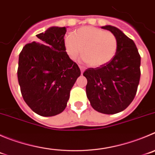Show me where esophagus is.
Returning <instances> with one entry per match:
<instances>
[{"instance_id": "obj_1", "label": "esophagus", "mask_w": 155, "mask_h": 155, "mask_svg": "<svg viewBox=\"0 0 155 155\" xmlns=\"http://www.w3.org/2000/svg\"><path fill=\"white\" fill-rule=\"evenodd\" d=\"M79 68H80V70H81V73H83V72H84L85 70V67H83V66H79Z\"/></svg>"}]
</instances>
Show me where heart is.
I'll return each instance as SVG.
<instances>
[{
	"instance_id": "1",
	"label": "heart",
	"mask_w": 155,
	"mask_h": 155,
	"mask_svg": "<svg viewBox=\"0 0 155 155\" xmlns=\"http://www.w3.org/2000/svg\"><path fill=\"white\" fill-rule=\"evenodd\" d=\"M64 47L72 60H77L82 53L88 64L96 68L112 61L118 51V42L112 32L86 26L78 29L73 36H66Z\"/></svg>"
}]
</instances>
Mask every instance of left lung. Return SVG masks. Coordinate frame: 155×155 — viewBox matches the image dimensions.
<instances>
[{
    "label": "left lung",
    "instance_id": "obj_1",
    "mask_svg": "<svg viewBox=\"0 0 155 155\" xmlns=\"http://www.w3.org/2000/svg\"><path fill=\"white\" fill-rule=\"evenodd\" d=\"M118 39V51L108 64L89 68L83 73L87 79L86 95L92 108L103 114L125 110L136 95L141 76V56L136 45L123 32L111 25L102 27Z\"/></svg>",
    "mask_w": 155,
    "mask_h": 155
}]
</instances>
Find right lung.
<instances>
[{
    "label": "right lung",
    "mask_w": 155,
    "mask_h": 155,
    "mask_svg": "<svg viewBox=\"0 0 155 155\" xmlns=\"http://www.w3.org/2000/svg\"><path fill=\"white\" fill-rule=\"evenodd\" d=\"M66 27H52L37 34L19 55L17 78L24 100L35 113L50 117L66 108L81 72L64 47Z\"/></svg>",
    "instance_id": "right-lung-1"
}]
</instances>
